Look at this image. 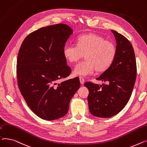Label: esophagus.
<instances>
[{
    "label": "esophagus",
    "instance_id": "obj_1",
    "mask_svg": "<svg viewBox=\"0 0 147 147\" xmlns=\"http://www.w3.org/2000/svg\"><path fill=\"white\" fill-rule=\"evenodd\" d=\"M80 83H81L82 85L84 84L85 80H84V79L83 78V77H82V76H80Z\"/></svg>",
    "mask_w": 147,
    "mask_h": 147
}]
</instances>
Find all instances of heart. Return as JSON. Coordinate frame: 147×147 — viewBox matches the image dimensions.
<instances>
[{"label":"heart","instance_id":"1","mask_svg":"<svg viewBox=\"0 0 147 147\" xmlns=\"http://www.w3.org/2000/svg\"><path fill=\"white\" fill-rule=\"evenodd\" d=\"M76 44L67 43L63 48L65 58L70 63L76 62L85 55V60L74 68L75 75L88 76L95 70L106 71L113 63L117 54L114 43L96 34H83L76 38Z\"/></svg>","mask_w":147,"mask_h":147}]
</instances>
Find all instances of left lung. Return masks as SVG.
Segmentation results:
<instances>
[{
	"instance_id": "obj_1",
	"label": "left lung",
	"mask_w": 147,
	"mask_h": 147,
	"mask_svg": "<svg viewBox=\"0 0 147 147\" xmlns=\"http://www.w3.org/2000/svg\"><path fill=\"white\" fill-rule=\"evenodd\" d=\"M117 54L113 63L97 80L107 82L99 85L87 82L90 113L100 117H110L117 115L130 98L136 77V63L131 42L116 31Z\"/></svg>"
}]
</instances>
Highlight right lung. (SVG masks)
<instances>
[{
    "label": "right lung",
    "mask_w": 147,
    "mask_h": 147,
    "mask_svg": "<svg viewBox=\"0 0 147 147\" xmlns=\"http://www.w3.org/2000/svg\"><path fill=\"white\" fill-rule=\"evenodd\" d=\"M72 33L66 24L47 26L30 33L20 49L18 87L30 109L42 119L52 120L66 115L71 99L80 87L79 78L56 83L72 71L63 48Z\"/></svg>",
    "instance_id": "add662e5"
}]
</instances>
